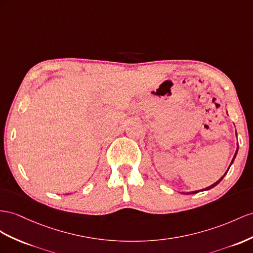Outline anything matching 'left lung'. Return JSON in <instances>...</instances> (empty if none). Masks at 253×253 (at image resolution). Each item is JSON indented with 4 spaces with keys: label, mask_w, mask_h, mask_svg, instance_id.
<instances>
[{
    "label": "left lung",
    "mask_w": 253,
    "mask_h": 253,
    "mask_svg": "<svg viewBox=\"0 0 253 253\" xmlns=\"http://www.w3.org/2000/svg\"><path fill=\"white\" fill-rule=\"evenodd\" d=\"M238 151V150H237ZM237 151H236V153H235V155H234V158H233V160H232V163H231V165L233 164V161H234V159H235V157H236V154H237ZM229 169H230V168H229ZM229 169H228V171H229ZM228 171H226L225 173H224V175H225V174L226 173H228ZM224 175L221 177V178H220L219 180H218V182H216V183H213L212 185H211L210 187H206V188L205 189H202V191H204V190H210V189H211L212 188V187H215L216 185H218L220 182H221V180H222V178L224 177ZM200 190H197V191H192V192H186V194H193V193H198Z\"/></svg>",
    "instance_id": "1"
}]
</instances>
